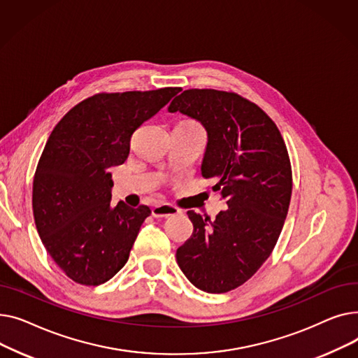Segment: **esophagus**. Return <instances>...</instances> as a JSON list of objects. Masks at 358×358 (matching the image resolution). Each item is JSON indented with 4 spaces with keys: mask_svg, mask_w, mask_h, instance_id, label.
I'll return each mask as SVG.
<instances>
[{
    "mask_svg": "<svg viewBox=\"0 0 358 358\" xmlns=\"http://www.w3.org/2000/svg\"><path fill=\"white\" fill-rule=\"evenodd\" d=\"M177 213H180V209L176 208V206H173V204H168V203L158 204L152 208V215L155 217H166V216H173Z\"/></svg>",
    "mask_w": 358,
    "mask_h": 358,
    "instance_id": "34e87169",
    "label": "esophagus"
}]
</instances>
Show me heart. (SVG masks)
Masks as SVG:
<instances>
[{"instance_id": "heart-1", "label": "heart", "mask_w": 358, "mask_h": 358, "mask_svg": "<svg viewBox=\"0 0 358 358\" xmlns=\"http://www.w3.org/2000/svg\"><path fill=\"white\" fill-rule=\"evenodd\" d=\"M187 123H192V124H196V123H193V122H187Z\"/></svg>"}]
</instances>
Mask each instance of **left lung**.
<instances>
[{
  "label": "left lung",
  "instance_id": "1",
  "mask_svg": "<svg viewBox=\"0 0 358 358\" xmlns=\"http://www.w3.org/2000/svg\"><path fill=\"white\" fill-rule=\"evenodd\" d=\"M208 134L201 176L227 203L213 222L189 210L193 234L177 262L197 289L227 293L250 280L273 252L292 197V166L275 123L235 92L185 90L168 107Z\"/></svg>",
  "mask_w": 358,
  "mask_h": 358
}]
</instances>
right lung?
<instances>
[{
  "label": "right lung",
  "mask_w": 358,
  "mask_h": 358,
  "mask_svg": "<svg viewBox=\"0 0 358 358\" xmlns=\"http://www.w3.org/2000/svg\"><path fill=\"white\" fill-rule=\"evenodd\" d=\"M180 90L96 94L52 130L33 180V215L46 251L77 283L103 285L127 262L150 209L111 206L108 168L126 161L134 131Z\"/></svg>",
  "instance_id": "1"
}]
</instances>
